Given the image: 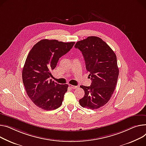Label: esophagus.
<instances>
[{"label":"esophagus","mask_w":146,"mask_h":146,"mask_svg":"<svg viewBox=\"0 0 146 146\" xmlns=\"http://www.w3.org/2000/svg\"><path fill=\"white\" fill-rule=\"evenodd\" d=\"M69 86L70 87L71 89H76L77 87V86H73V85H72V84H69Z\"/></svg>","instance_id":"esophagus-1"}]
</instances>
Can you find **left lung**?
<instances>
[{
	"instance_id": "obj_1",
	"label": "left lung",
	"mask_w": 146,
	"mask_h": 146,
	"mask_svg": "<svg viewBox=\"0 0 146 146\" xmlns=\"http://www.w3.org/2000/svg\"><path fill=\"white\" fill-rule=\"evenodd\" d=\"M74 47L82 52L92 80L90 86H80L85 94L79 103L83 108L98 109L109 101L117 84L119 74L117 57L99 37L89 36L77 42Z\"/></svg>"
}]
</instances>
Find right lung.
<instances>
[{"mask_svg":"<svg viewBox=\"0 0 146 146\" xmlns=\"http://www.w3.org/2000/svg\"><path fill=\"white\" fill-rule=\"evenodd\" d=\"M74 43L43 39L29 52L22 70L23 83L29 98L39 108L52 110L62 105L69 85L59 84L49 80L50 71Z\"/></svg>","mask_w":146,"mask_h":146,"instance_id":"1","label":"right lung"}]
</instances>
